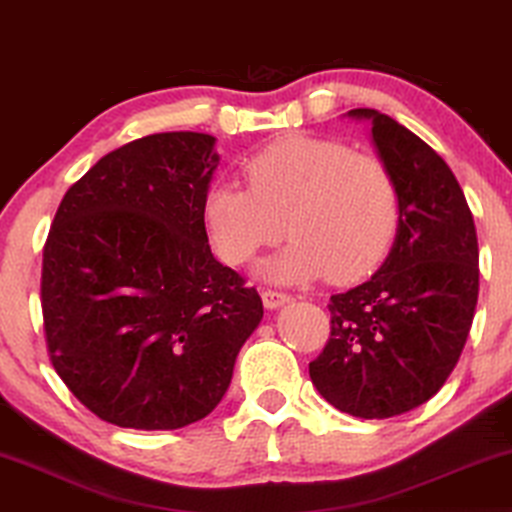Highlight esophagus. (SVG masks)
I'll return each mask as SVG.
<instances>
[{
	"instance_id": "1",
	"label": "esophagus",
	"mask_w": 512,
	"mask_h": 512,
	"mask_svg": "<svg viewBox=\"0 0 512 512\" xmlns=\"http://www.w3.org/2000/svg\"><path fill=\"white\" fill-rule=\"evenodd\" d=\"M262 302L267 309H281L283 304L290 302V295H285V292H278V290H264Z\"/></svg>"
}]
</instances>
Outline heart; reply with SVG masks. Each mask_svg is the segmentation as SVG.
Returning <instances> with one entry per match:
<instances>
[{"instance_id":"heart-1","label":"heart","mask_w":512,"mask_h":512,"mask_svg":"<svg viewBox=\"0 0 512 512\" xmlns=\"http://www.w3.org/2000/svg\"><path fill=\"white\" fill-rule=\"evenodd\" d=\"M248 187L215 182L203 224L229 264L252 260L285 234L292 241L257 264L269 283H309L330 274L353 283L384 262L400 222L393 170L377 154L318 135H285L245 163Z\"/></svg>"}]
</instances>
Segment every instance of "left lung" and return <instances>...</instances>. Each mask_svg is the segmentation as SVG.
Wrapping results in <instances>:
<instances>
[{
	"mask_svg": "<svg viewBox=\"0 0 512 512\" xmlns=\"http://www.w3.org/2000/svg\"><path fill=\"white\" fill-rule=\"evenodd\" d=\"M346 117L370 121L400 222L372 278L330 297V342L309 374L339 412L388 419L431 400L461 356L478 304V234L454 173L424 140L377 109Z\"/></svg>",
	"mask_w": 512,
	"mask_h": 512,
	"instance_id": "obj_1",
	"label": "left lung"
}]
</instances>
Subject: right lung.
I'll return each instance as SVG.
<instances>
[{
    "label": "right lung",
    "instance_id": "add662e5",
    "mask_svg": "<svg viewBox=\"0 0 512 512\" xmlns=\"http://www.w3.org/2000/svg\"><path fill=\"white\" fill-rule=\"evenodd\" d=\"M208 133H154L67 189L44 248L51 363L95 417L173 431L208 417L264 316L213 257L203 196L220 166Z\"/></svg>",
    "mask_w": 512,
    "mask_h": 512
}]
</instances>
